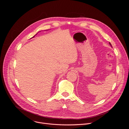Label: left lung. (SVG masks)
I'll return each instance as SVG.
<instances>
[{"mask_svg": "<svg viewBox=\"0 0 129 129\" xmlns=\"http://www.w3.org/2000/svg\"><path fill=\"white\" fill-rule=\"evenodd\" d=\"M109 44L110 45V46H111V47H112V45H111V43H110V42H109Z\"/></svg>", "mask_w": 129, "mask_h": 129, "instance_id": "left-lung-1", "label": "left lung"}]
</instances>
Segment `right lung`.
Here are the masks:
<instances>
[{
    "label": "right lung",
    "instance_id": "1",
    "mask_svg": "<svg viewBox=\"0 0 129 129\" xmlns=\"http://www.w3.org/2000/svg\"><path fill=\"white\" fill-rule=\"evenodd\" d=\"M36 35H37V34H36ZM35 36H34L33 37H35ZM33 37H32V38H33Z\"/></svg>",
    "mask_w": 129,
    "mask_h": 129
}]
</instances>
